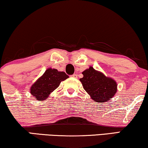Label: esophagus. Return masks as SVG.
<instances>
[{
    "mask_svg": "<svg viewBox=\"0 0 148 148\" xmlns=\"http://www.w3.org/2000/svg\"><path fill=\"white\" fill-rule=\"evenodd\" d=\"M77 76L78 75L76 74H72V75L71 76H72V77H73V78H77Z\"/></svg>",
    "mask_w": 148,
    "mask_h": 148,
    "instance_id": "34e87169",
    "label": "esophagus"
}]
</instances>
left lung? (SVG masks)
<instances>
[{
    "mask_svg": "<svg viewBox=\"0 0 148 148\" xmlns=\"http://www.w3.org/2000/svg\"><path fill=\"white\" fill-rule=\"evenodd\" d=\"M80 79L83 88L94 101L105 103L110 100L117 91L114 80L106 77L103 73L95 70L92 67L85 70Z\"/></svg>",
    "mask_w": 148,
    "mask_h": 148,
    "instance_id": "8db88e82",
    "label": "left lung"
}]
</instances>
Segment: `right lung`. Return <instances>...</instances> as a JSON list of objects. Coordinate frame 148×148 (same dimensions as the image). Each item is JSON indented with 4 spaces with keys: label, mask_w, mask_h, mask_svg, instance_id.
<instances>
[{
    "label": "right lung",
    "mask_w": 148,
    "mask_h": 148,
    "mask_svg": "<svg viewBox=\"0 0 148 148\" xmlns=\"http://www.w3.org/2000/svg\"><path fill=\"white\" fill-rule=\"evenodd\" d=\"M68 77L64 72L49 68L32 85L30 92L37 100H45L51 92L59 86L60 82Z\"/></svg>",
    "instance_id": "add662e5"
}]
</instances>
